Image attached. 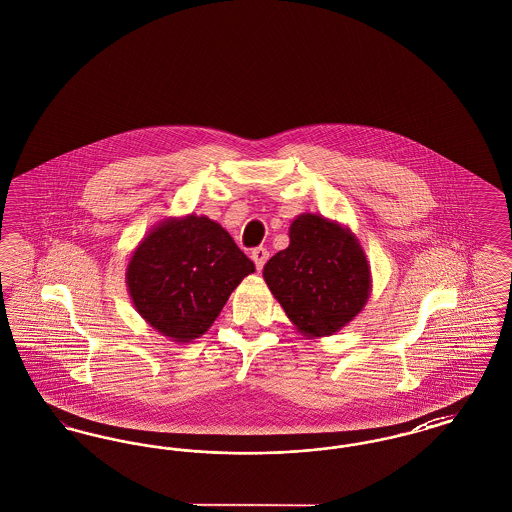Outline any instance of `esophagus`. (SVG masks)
<instances>
[{
    "mask_svg": "<svg viewBox=\"0 0 512 512\" xmlns=\"http://www.w3.org/2000/svg\"><path fill=\"white\" fill-rule=\"evenodd\" d=\"M251 259H253V263H255L257 270H261V268L265 267V263L268 261L267 249H265V247H255V249L251 251Z\"/></svg>",
    "mask_w": 512,
    "mask_h": 512,
    "instance_id": "1",
    "label": "esophagus"
}]
</instances>
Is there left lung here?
<instances>
[{
    "mask_svg": "<svg viewBox=\"0 0 512 512\" xmlns=\"http://www.w3.org/2000/svg\"><path fill=\"white\" fill-rule=\"evenodd\" d=\"M268 290L307 340L332 336L365 309L370 265L357 236L340 222L303 213L290 224V245L263 268Z\"/></svg>",
    "mask_w": 512,
    "mask_h": 512,
    "instance_id": "obj_1",
    "label": "left lung"
}]
</instances>
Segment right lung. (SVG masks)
<instances>
[{
    "mask_svg": "<svg viewBox=\"0 0 512 512\" xmlns=\"http://www.w3.org/2000/svg\"><path fill=\"white\" fill-rule=\"evenodd\" d=\"M255 265L209 217L157 222L126 267L128 295L147 324L176 343L203 336Z\"/></svg>",
    "mask_w": 512,
    "mask_h": 512,
    "instance_id": "right-lung-1",
    "label": "right lung"
}]
</instances>
